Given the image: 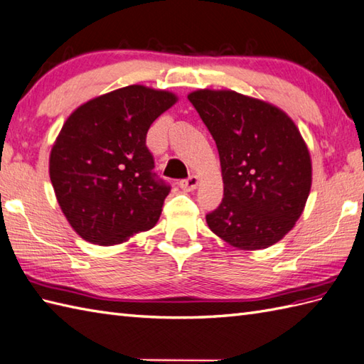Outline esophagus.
I'll list each match as a JSON object with an SVG mask.
<instances>
[{
	"label": "esophagus",
	"mask_w": 364,
	"mask_h": 364,
	"mask_svg": "<svg viewBox=\"0 0 364 364\" xmlns=\"http://www.w3.org/2000/svg\"><path fill=\"white\" fill-rule=\"evenodd\" d=\"M198 185H199L198 176H190L188 179H183V181L179 182V187L183 191H195L198 188Z\"/></svg>",
	"instance_id": "obj_1"
}]
</instances>
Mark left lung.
<instances>
[{
	"label": "left lung",
	"instance_id": "8db88e82",
	"mask_svg": "<svg viewBox=\"0 0 364 364\" xmlns=\"http://www.w3.org/2000/svg\"><path fill=\"white\" fill-rule=\"evenodd\" d=\"M220 152L224 198L205 216L233 247L266 249L294 228L311 188V159L294 121L233 90L188 95Z\"/></svg>",
	"mask_w": 364,
	"mask_h": 364
}]
</instances>
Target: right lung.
I'll return each instance as SVG.
<instances>
[{
	"mask_svg": "<svg viewBox=\"0 0 364 364\" xmlns=\"http://www.w3.org/2000/svg\"><path fill=\"white\" fill-rule=\"evenodd\" d=\"M176 102L171 92L127 85L84 102L63 123L50 177L80 238L114 246L157 224L169 185L152 173L146 134Z\"/></svg>",
	"mask_w": 364,
	"mask_h": 364,
	"instance_id": "right-lung-1",
	"label": "right lung"
}]
</instances>
